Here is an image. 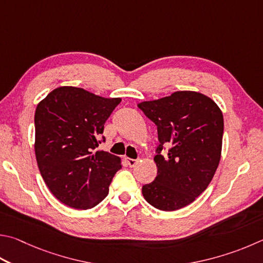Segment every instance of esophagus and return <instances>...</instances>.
I'll return each mask as SVG.
<instances>
[{"label":"esophagus","mask_w":263,"mask_h":263,"mask_svg":"<svg viewBox=\"0 0 263 263\" xmlns=\"http://www.w3.org/2000/svg\"><path fill=\"white\" fill-rule=\"evenodd\" d=\"M126 162H127L128 166H135V165L137 164L138 160H135V159H126Z\"/></svg>","instance_id":"esophagus-1"}]
</instances>
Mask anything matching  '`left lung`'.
<instances>
[{
    "label": "left lung",
    "instance_id": "8db88e82",
    "mask_svg": "<svg viewBox=\"0 0 263 263\" xmlns=\"http://www.w3.org/2000/svg\"><path fill=\"white\" fill-rule=\"evenodd\" d=\"M157 126V176L142 186L148 203L173 212L192 203L211 183L222 152L224 121L211 98L192 90L175 92L138 104ZM164 145L168 154L162 156Z\"/></svg>",
    "mask_w": 263,
    "mask_h": 263
}]
</instances>
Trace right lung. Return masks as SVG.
<instances>
[{
    "mask_svg": "<svg viewBox=\"0 0 263 263\" xmlns=\"http://www.w3.org/2000/svg\"><path fill=\"white\" fill-rule=\"evenodd\" d=\"M122 99L99 97L83 88L62 86L37 104L35 157L54 197L76 209L97 206L109 193L121 159L98 151L104 123Z\"/></svg>",
    "mask_w": 263,
    "mask_h": 263,
    "instance_id": "add662e5",
    "label": "right lung"
}]
</instances>
